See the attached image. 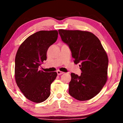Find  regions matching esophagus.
I'll return each instance as SVG.
<instances>
[{"label":"esophagus","instance_id":"obj_1","mask_svg":"<svg viewBox=\"0 0 123 123\" xmlns=\"http://www.w3.org/2000/svg\"><path fill=\"white\" fill-rule=\"evenodd\" d=\"M57 73L58 75H60L63 74L64 73L61 72V71H60V70H57Z\"/></svg>","mask_w":123,"mask_h":123}]
</instances>
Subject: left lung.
Segmentation results:
<instances>
[{
    "label": "left lung",
    "instance_id": "left-lung-1",
    "mask_svg": "<svg viewBox=\"0 0 123 123\" xmlns=\"http://www.w3.org/2000/svg\"><path fill=\"white\" fill-rule=\"evenodd\" d=\"M62 41L69 46L75 63H80V76L71 73L69 93L80 101L97 95L107 80V55L100 41L86 31L59 30Z\"/></svg>",
    "mask_w": 123,
    "mask_h": 123
}]
</instances>
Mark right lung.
<instances>
[{"mask_svg": "<svg viewBox=\"0 0 123 123\" xmlns=\"http://www.w3.org/2000/svg\"><path fill=\"white\" fill-rule=\"evenodd\" d=\"M57 30L39 31L29 36L18 48L15 58L16 84L29 100L45 101L50 94V86L57 73L44 72L39 66L47 60L49 47L56 41Z\"/></svg>", "mask_w": 123, "mask_h": 123, "instance_id": "1", "label": "right lung"}]
</instances>
